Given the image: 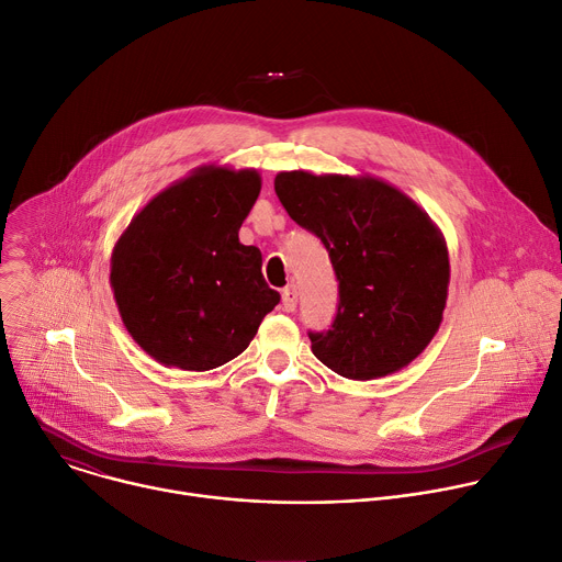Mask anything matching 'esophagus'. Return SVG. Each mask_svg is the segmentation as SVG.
I'll return each instance as SVG.
<instances>
[{
	"label": "esophagus",
	"mask_w": 562,
	"mask_h": 562,
	"mask_svg": "<svg viewBox=\"0 0 562 562\" xmlns=\"http://www.w3.org/2000/svg\"><path fill=\"white\" fill-rule=\"evenodd\" d=\"M296 299H299V292H296V288H294V285H290V288H285V290H283V294H281V303H283V310H285V313H294Z\"/></svg>",
	"instance_id": "34e87169"
}]
</instances>
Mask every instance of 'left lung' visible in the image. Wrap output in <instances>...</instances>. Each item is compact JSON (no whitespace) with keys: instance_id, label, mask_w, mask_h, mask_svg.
<instances>
[{"instance_id":"left-lung-1","label":"left lung","mask_w":562,"mask_h":562,"mask_svg":"<svg viewBox=\"0 0 562 562\" xmlns=\"http://www.w3.org/2000/svg\"><path fill=\"white\" fill-rule=\"evenodd\" d=\"M274 192L322 238L339 281L333 328L310 333L315 357L357 382L406 368L442 324L451 266L440 227L372 176L281 171Z\"/></svg>"}]
</instances>
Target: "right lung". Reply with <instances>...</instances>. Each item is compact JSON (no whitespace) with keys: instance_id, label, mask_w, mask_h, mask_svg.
Here are the masks:
<instances>
[{"instance_id":"obj_1","label":"right lung","mask_w":562,"mask_h":562,"mask_svg":"<svg viewBox=\"0 0 562 562\" xmlns=\"http://www.w3.org/2000/svg\"><path fill=\"white\" fill-rule=\"evenodd\" d=\"M259 192L257 169L203 165L156 194L115 240V305L158 363L196 372L223 366L279 303L261 274V249L238 240Z\"/></svg>"}]
</instances>
